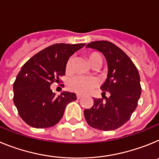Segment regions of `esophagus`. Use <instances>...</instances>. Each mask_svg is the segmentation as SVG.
Masks as SVG:
<instances>
[{
    "mask_svg": "<svg viewBox=\"0 0 159 159\" xmlns=\"http://www.w3.org/2000/svg\"><path fill=\"white\" fill-rule=\"evenodd\" d=\"M76 97H77V99H80L81 98H82V95H79V94H77Z\"/></svg>",
    "mask_w": 159,
    "mask_h": 159,
    "instance_id": "34e87169",
    "label": "esophagus"
}]
</instances>
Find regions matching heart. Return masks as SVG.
Segmentation results:
<instances>
[{"mask_svg":"<svg viewBox=\"0 0 159 159\" xmlns=\"http://www.w3.org/2000/svg\"><path fill=\"white\" fill-rule=\"evenodd\" d=\"M88 59L90 64L93 65L98 60H102L100 55L97 52H92L88 54ZM72 58H70L66 64L65 70L67 74L71 72ZM98 85V80L95 78L89 77L75 76L71 79L68 83V88L71 91L79 94H86Z\"/></svg>","mask_w":159,"mask_h":159,"instance_id":"b5f03b06","label":"heart"}]
</instances>
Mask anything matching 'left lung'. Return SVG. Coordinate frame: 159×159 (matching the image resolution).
<instances>
[{"mask_svg": "<svg viewBox=\"0 0 159 159\" xmlns=\"http://www.w3.org/2000/svg\"><path fill=\"white\" fill-rule=\"evenodd\" d=\"M86 47L98 50L106 58L107 78L100 88L102 95L107 92L111 95L105 101L93 99V106L84 110V117L93 128L116 130L128 121L137 107L142 90L139 71L128 56L111 42L98 40Z\"/></svg>", "mask_w": 159, "mask_h": 159, "instance_id": "obj_1", "label": "left lung"}]
</instances>
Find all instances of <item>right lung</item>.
<instances>
[{
	"label": "right lung",
	"mask_w": 159,
	"mask_h": 159,
	"mask_svg": "<svg viewBox=\"0 0 159 159\" xmlns=\"http://www.w3.org/2000/svg\"><path fill=\"white\" fill-rule=\"evenodd\" d=\"M85 43H56L43 49L21 67L13 84V102L20 116L35 128H47L58 123L67 103L76 95L63 92L56 95L50 88L65 75V67L71 55Z\"/></svg>",
	"instance_id": "1"
}]
</instances>
